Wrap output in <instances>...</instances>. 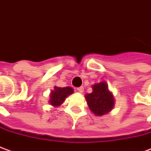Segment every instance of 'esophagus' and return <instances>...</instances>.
Returning <instances> with one entry per match:
<instances>
[{
  "label": "esophagus",
  "mask_w": 151,
  "mask_h": 151,
  "mask_svg": "<svg viewBox=\"0 0 151 151\" xmlns=\"http://www.w3.org/2000/svg\"><path fill=\"white\" fill-rule=\"evenodd\" d=\"M77 90H78V91H79V92H83V87H80V88H77Z\"/></svg>",
  "instance_id": "1"
}]
</instances>
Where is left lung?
<instances>
[{"mask_svg": "<svg viewBox=\"0 0 151 151\" xmlns=\"http://www.w3.org/2000/svg\"><path fill=\"white\" fill-rule=\"evenodd\" d=\"M90 110L96 116L109 113L114 106V98L107 83L101 82L92 86V92L85 95Z\"/></svg>", "mask_w": 151, "mask_h": 151, "instance_id": "obj_1", "label": "left lung"}]
</instances>
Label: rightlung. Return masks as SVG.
Segmentation results:
<instances>
[{"label":"right lung","mask_w":151,"mask_h":151,"mask_svg":"<svg viewBox=\"0 0 151 151\" xmlns=\"http://www.w3.org/2000/svg\"><path fill=\"white\" fill-rule=\"evenodd\" d=\"M74 92V90L71 87H65V88H59L55 87L54 90L51 91L50 94V101L49 104H50L54 107H58L60 104L63 103L65 99Z\"/></svg>","instance_id":"obj_1"}]
</instances>
